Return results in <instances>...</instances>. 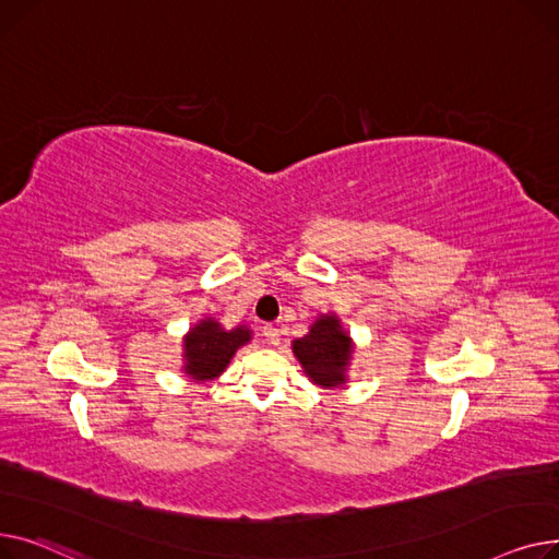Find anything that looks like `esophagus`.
I'll return each instance as SVG.
<instances>
[{
  "label": "esophagus",
  "instance_id": "1",
  "mask_svg": "<svg viewBox=\"0 0 559 559\" xmlns=\"http://www.w3.org/2000/svg\"><path fill=\"white\" fill-rule=\"evenodd\" d=\"M264 336H266V343L269 345H280V330H277V326H273V324H266L264 326Z\"/></svg>",
  "mask_w": 559,
  "mask_h": 559
}]
</instances>
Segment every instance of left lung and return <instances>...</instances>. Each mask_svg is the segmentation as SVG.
I'll use <instances>...</instances> for the list:
<instances>
[{
  "instance_id": "1",
  "label": "left lung",
  "mask_w": 559,
  "mask_h": 559,
  "mask_svg": "<svg viewBox=\"0 0 559 559\" xmlns=\"http://www.w3.org/2000/svg\"><path fill=\"white\" fill-rule=\"evenodd\" d=\"M290 349L311 383L324 390L343 388L347 383L354 341L334 311L318 313L309 332L302 338H295Z\"/></svg>"
}]
</instances>
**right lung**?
I'll return each mask as SVG.
<instances>
[{
	"label": "right lung",
	"instance_id": "right-lung-1",
	"mask_svg": "<svg viewBox=\"0 0 559 559\" xmlns=\"http://www.w3.org/2000/svg\"><path fill=\"white\" fill-rule=\"evenodd\" d=\"M250 341L252 330L248 324L225 330L214 316H205L182 336V372L195 383L214 381L225 372L237 349Z\"/></svg>",
	"mask_w": 559,
	"mask_h": 559
}]
</instances>
